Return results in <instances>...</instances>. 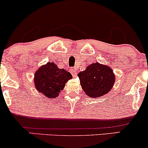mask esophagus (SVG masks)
<instances>
[{"label": "esophagus", "mask_w": 148, "mask_h": 148, "mask_svg": "<svg viewBox=\"0 0 148 148\" xmlns=\"http://www.w3.org/2000/svg\"><path fill=\"white\" fill-rule=\"evenodd\" d=\"M70 72H71V74H72L73 77H76V76H77V72H76V70L75 69H74V68L71 69Z\"/></svg>", "instance_id": "34e87169"}]
</instances>
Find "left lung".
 <instances>
[{"instance_id":"8db88e82","label":"left lung","mask_w":148,"mask_h":148,"mask_svg":"<svg viewBox=\"0 0 148 148\" xmlns=\"http://www.w3.org/2000/svg\"><path fill=\"white\" fill-rule=\"evenodd\" d=\"M86 95L90 97H97L109 92L115 82L113 70L99 62L89 65L85 71L78 74Z\"/></svg>"}]
</instances>
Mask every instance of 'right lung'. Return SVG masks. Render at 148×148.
Wrapping results in <instances>:
<instances>
[{"mask_svg":"<svg viewBox=\"0 0 148 148\" xmlns=\"http://www.w3.org/2000/svg\"><path fill=\"white\" fill-rule=\"evenodd\" d=\"M72 78V74L65 69H59L53 62H47L37 71L34 81L37 90L53 99L58 96L65 83Z\"/></svg>","mask_w":148,"mask_h":148,"instance_id":"right-lung-1","label":"right lung"}]
</instances>
